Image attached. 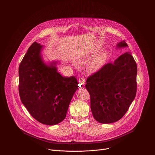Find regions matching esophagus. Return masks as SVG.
Returning a JSON list of instances; mask_svg holds the SVG:
<instances>
[{
  "label": "esophagus",
  "instance_id": "esophagus-1",
  "mask_svg": "<svg viewBox=\"0 0 155 155\" xmlns=\"http://www.w3.org/2000/svg\"><path fill=\"white\" fill-rule=\"evenodd\" d=\"M79 85L80 87L84 86L85 85V79L83 78H79Z\"/></svg>",
  "mask_w": 155,
  "mask_h": 155
}]
</instances>
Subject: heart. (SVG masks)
Returning <instances> with one entry per match:
<instances>
[{
	"label": "heart",
	"instance_id": "heart-1",
	"mask_svg": "<svg viewBox=\"0 0 155 155\" xmlns=\"http://www.w3.org/2000/svg\"><path fill=\"white\" fill-rule=\"evenodd\" d=\"M108 58V53L103 51L94 55L87 65V71L90 74L97 72L104 65Z\"/></svg>",
	"mask_w": 155,
	"mask_h": 155
}]
</instances>
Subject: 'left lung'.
<instances>
[{
	"label": "left lung",
	"mask_w": 155,
	"mask_h": 155,
	"mask_svg": "<svg viewBox=\"0 0 155 155\" xmlns=\"http://www.w3.org/2000/svg\"><path fill=\"white\" fill-rule=\"evenodd\" d=\"M127 47L124 40L117 45V48ZM137 74V64L130 53L126 52L87 78L85 87L96 121L112 123L125 115L136 95Z\"/></svg>",
	"instance_id": "1"
}]
</instances>
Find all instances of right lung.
Here are the masks:
<instances>
[{
  "label": "right lung",
  "instance_id": "obj_1",
  "mask_svg": "<svg viewBox=\"0 0 155 155\" xmlns=\"http://www.w3.org/2000/svg\"><path fill=\"white\" fill-rule=\"evenodd\" d=\"M44 48L34 42L19 66V93L21 101L38 122L55 125L64 120L72 97L78 90L74 77H62L57 61L46 63Z\"/></svg>",
  "mask_w": 155,
  "mask_h": 155
}]
</instances>
